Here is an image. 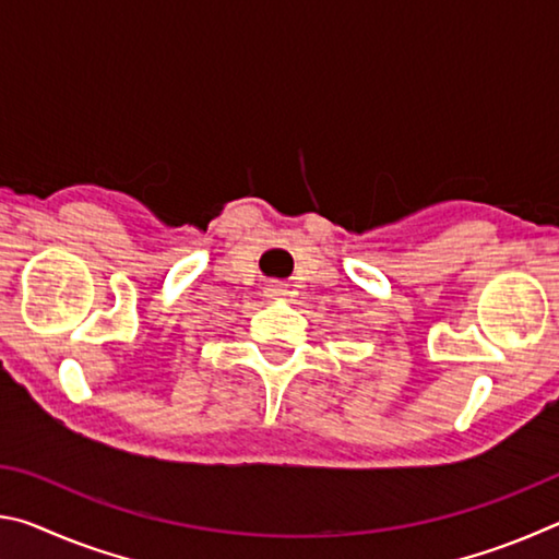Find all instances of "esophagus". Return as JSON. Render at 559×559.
Segmentation results:
<instances>
[{"label":"esophagus","mask_w":559,"mask_h":559,"mask_svg":"<svg viewBox=\"0 0 559 559\" xmlns=\"http://www.w3.org/2000/svg\"><path fill=\"white\" fill-rule=\"evenodd\" d=\"M263 293H266L269 300H283L288 296V286H283V283H269Z\"/></svg>","instance_id":"34e87169"}]
</instances>
